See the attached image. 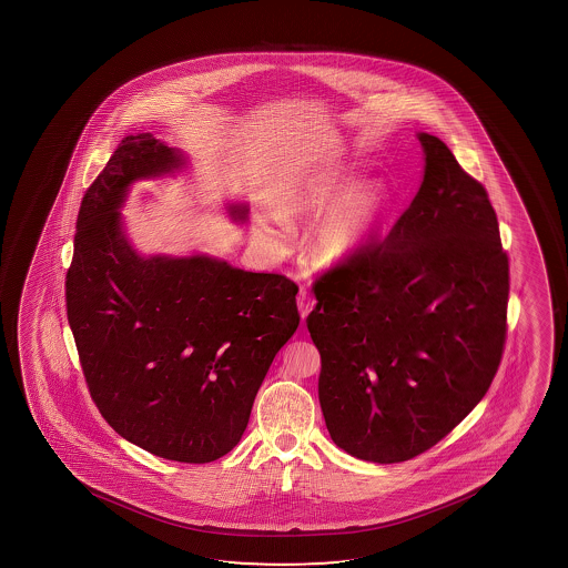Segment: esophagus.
<instances>
[{
	"label": "esophagus",
	"mask_w": 568,
	"mask_h": 568,
	"mask_svg": "<svg viewBox=\"0 0 568 568\" xmlns=\"http://www.w3.org/2000/svg\"><path fill=\"white\" fill-rule=\"evenodd\" d=\"M312 308H314V301H312L311 296L306 295L304 291H301V295H298V312H301V318L306 320Z\"/></svg>",
	"instance_id": "esophagus-1"
}]
</instances>
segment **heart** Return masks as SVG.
Returning a JSON list of instances; mask_svg holds the SVG:
<instances>
[{"label":"heart","mask_w":568,"mask_h":568,"mask_svg":"<svg viewBox=\"0 0 568 568\" xmlns=\"http://www.w3.org/2000/svg\"><path fill=\"white\" fill-rule=\"evenodd\" d=\"M361 179L343 164H329L304 182L285 217L262 223V239L273 254L287 250L293 226L288 217L318 215L332 209L311 236V254L318 264L342 265L358 256L373 241L388 211V192L381 184L358 187Z\"/></svg>","instance_id":"b5f03b06"}]
</instances>
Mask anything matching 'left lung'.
I'll return each mask as SVG.
<instances>
[{
    "mask_svg": "<svg viewBox=\"0 0 568 568\" xmlns=\"http://www.w3.org/2000/svg\"><path fill=\"white\" fill-rule=\"evenodd\" d=\"M425 176L388 236L314 281L329 436L365 462L415 458L466 419L497 374L510 291L489 194L419 133Z\"/></svg>",
    "mask_w": 568,
    "mask_h": 568,
    "instance_id": "1",
    "label": "left lung"
}]
</instances>
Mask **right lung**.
Returning <instances> with one entry per match:
<instances>
[{
	"mask_svg": "<svg viewBox=\"0 0 568 568\" xmlns=\"http://www.w3.org/2000/svg\"><path fill=\"white\" fill-rule=\"evenodd\" d=\"M184 164L151 133L120 141L79 207L65 308L87 388L125 440L182 464L225 456L301 316L296 287L207 256L141 257L118 207L128 186ZM234 205V219L246 217Z\"/></svg>",
	"mask_w": 568,
	"mask_h": 568,
	"instance_id": "right-lung-1",
	"label": "right lung"
}]
</instances>
